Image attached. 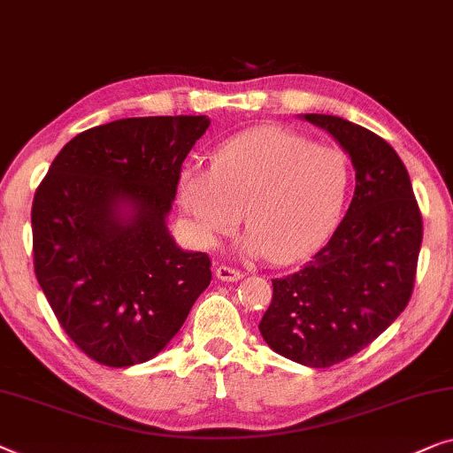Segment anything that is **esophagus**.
I'll use <instances>...</instances> for the list:
<instances>
[{
  "label": "esophagus",
  "mask_w": 453,
  "mask_h": 453,
  "mask_svg": "<svg viewBox=\"0 0 453 453\" xmlns=\"http://www.w3.org/2000/svg\"><path fill=\"white\" fill-rule=\"evenodd\" d=\"M216 278L222 280V281H239L242 278V273L233 270V267H226V265H219L216 267Z\"/></svg>",
  "instance_id": "obj_1"
}]
</instances>
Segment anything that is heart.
I'll return each mask as SVG.
<instances>
[{"mask_svg": "<svg viewBox=\"0 0 453 453\" xmlns=\"http://www.w3.org/2000/svg\"><path fill=\"white\" fill-rule=\"evenodd\" d=\"M351 165L343 150L304 134L264 127L234 136L212 153L211 169L183 167L178 204L202 247H214L241 222L242 251L275 264L311 257L343 214Z\"/></svg>", "mask_w": 453, "mask_h": 453, "instance_id": "heart-1", "label": "heart"}]
</instances>
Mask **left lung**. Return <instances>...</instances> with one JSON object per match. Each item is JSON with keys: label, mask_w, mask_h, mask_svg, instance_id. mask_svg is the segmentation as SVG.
I'll use <instances>...</instances> for the list:
<instances>
[{"label": "left lung", "mask_w": 453, "mask_h": 453, "mask_svg": "<svg viewBox=\"0 0 453 453\" xmlns=\"http://www.w3.org/2000/svg\"><path fill=\"white\" fill-rule=\"evenodd\" d=\"M349 155L356 192L331 241L303 270L272 280L259 323L275 353L308 368L356 356L409 304L423 220L396 150L372 130L326 114H298Z\"/></svg>", "instance_id": "8db88e82"}]
</instances>
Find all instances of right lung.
<instances>
[{
	"instance_id": "1",
	"label": "right lung",
	"mask_w": 453,
	"mask_h": 453,
	"mask_svg": "<svg viewBox=\"0 0 453 453\" xmlns=\"http://www.w3.org/2000/svg\"><path fill=\"white\" fill-rule=\"evenodd\" d=\"M206 116L122 118L77 134L32 202L35 272L65 333L110 368L153 359L212 280L169 233L181 163Z\"/></svg>"
}]
</instances>
